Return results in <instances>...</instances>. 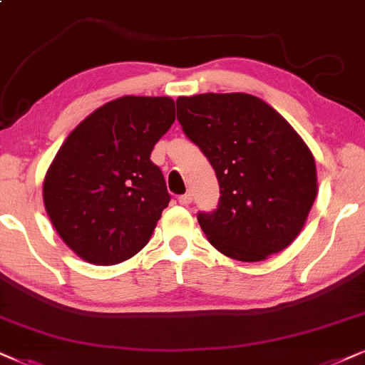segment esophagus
I'll return each instance as SVG.
<instances>
[{
	"label": "esophagus",
	"mask_w": 365,
	"mask_h": 365,
	"mask_svg": "<svg viewBox=\"0 0 365 365\" xmlns=\"http://www.w3.org/2000/svg\"><path fill=\"white\" fill-rule=\"evenodd\" d=\"M192 200H193L192 192H187V193H183V195L178 197V202H180V204H182V205H190Z\"/></svg>",
	"instance_id": "esophagus-1"
}]
</instances>
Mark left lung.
Masks as SVG:
<instances>
[{"instance_id": "obj_1", "label": "left lung", "mask_w": 365, "mask_h": 365, "mask_svg": "<svg viewBox=\"0 0 365 365\" xmlns=\"http://www.w3.org/2000/svg\"><path fill=\"white\" fill-rule=\"evenodd\" d=\"M177 118L219 180L217 209L197 215L212 246L244 262L288 247L318 188L315 158L292 124L244 92L178 98Z\"/></svg>"}]
</instances>
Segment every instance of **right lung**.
Segmentation results:
<instances>
[{"label": "right lung", "mask_w": 365, "mask_h": 365, "mask_svg": "<svg viewBox=\"0 0 365 365\" xmlns=\"http://www.w3.org/2000/svg\"><path fill=\"white\" fill-rule=\"evenodd\" d=\"M173 121V99L124 96L89 114L60 146L43 180V204L84 261L119 264L148 244L170 202L150 156Z\"/></svg>", "instance_id": "1"}]
</instances>
